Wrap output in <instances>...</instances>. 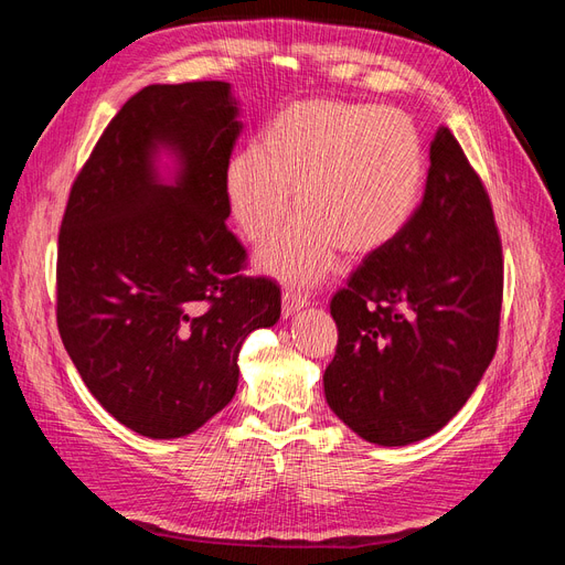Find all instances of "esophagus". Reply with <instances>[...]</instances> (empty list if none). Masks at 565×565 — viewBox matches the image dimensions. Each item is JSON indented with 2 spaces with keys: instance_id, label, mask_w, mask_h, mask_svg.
Segmentation results:
<instances>
[{
  "instance_id": "esophagus-1",
  "label": "esophagus",
  "mask_w": 565,
  "mask_h": 565,
  "mask_svg": "<svg viewBox=\"0 0 565 565\" xmlns=\"http://www.w3.org/2000/svg\"><path fill=\"white\" fill-rule=\"evenodd\" d=\"M306 303H309V299L297 289H282V318H292Z\"/></svg>"
}]
</instances>
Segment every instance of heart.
<instances>
[{"label":"heart","mask_w":565,"mask_h":565,"mask_svg":"<svg viewBox=\"0 0 565 565\" xmlns=\"http://www.w3.org/2000/svg\"><path fill=\"white\" fill-rule=\"evenodd\" d=\"M424 181V148L413 117L351 100H303L266 125L259 146L226 167V200L237 228L264 245L262 270L311 285L334 268L339 249L367 256L405 231Z\"/></svg>","instance_id":"obj_1"}]
</instances>
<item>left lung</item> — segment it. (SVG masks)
<instances>
[{
	"label": "left lung",
	"mask_w": 565,
	"mask_h": 565,
	"mask_svg": "<svg viewBox=\"0 0 565 565\" xmlns=\"http://www.w3.org/2000/svg\"><path fill=\"white\" fill-rule=\"evenodd\" d=\"M429 160L405 231L367 254L330 303L339 341L324 398L353 434L384 448L440 431L498 349L504 264L490 198L448 127Z\"/></svg>",
	"instance_id": "1"
}]
</instances>
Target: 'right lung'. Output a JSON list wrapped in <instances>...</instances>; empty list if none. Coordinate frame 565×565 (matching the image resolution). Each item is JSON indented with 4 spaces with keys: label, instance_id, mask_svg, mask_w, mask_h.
Masks as SVG:
<instances>
[{
    "label": "right lung",
    "instance_id": "obj_1",
    "mask_svg": "<svg viewBox=\"0 0 565 565\" xmlns=\"http://www.w3.org/2000/svg\"><path fill=\"white\" fill-rule=\"evenodd\" d=\"M237 106L228 82L150 84L110 119L67 198L63 347L94 398L146 438L188 436L221 413L243 341L280 318V287L241 276L245 247L226 228Z\"/></svg>",
    "mask_w": 565,
    "mask_h": 565
}]
</instances>
